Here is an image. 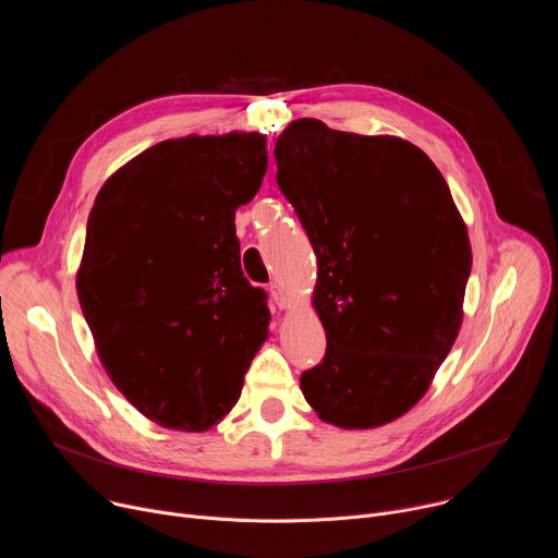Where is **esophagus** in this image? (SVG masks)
Returning <instances> with one entry per match:
<instances>
[{"label":"esophagus","instance_id":"1","mask_svg":"<svg viewBox=\"0 0 558 558\" xmlns=\"http://www.w3.org/2000/svg\"><path fill=\"white\" fill-rule=\"evenodd\" d=\"M269 291H271V298H274V302H276L280 308H287V293H284L282 284H278V282H271V284H269Z\"/></svg>","mask_w":558,"mask_h":558}]
</instances>
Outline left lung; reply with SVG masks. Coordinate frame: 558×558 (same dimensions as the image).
<instances>
[{"label": "left lung", "instance_id": "obj_1", "mask_svg": "<svg viewBox=\"0 0 558 558\" xmlns=\"http://www.w3.org/2000/svg\"><path fill=\"white\" fill-rule=\"evenodd\" d=\"M278 187L317 256L323 362L300 388L323 422L375 428L413 409L461 327L465 225L430 158L397 136L317 119L276 141Z\"/></svg>", "mask_w": 558, "mask_h": 558}]
</instances>
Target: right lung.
Wrapping results in <instances>:
<instances>
[{
  "instance_id": "obj_1",
  "label": "right lung",
  "mask_w": 558,
  "mask_h": 558,
  "mask_svg": "<svg viewBox=\"0 0 558 558\" xmlns=\"http://www.w3.org/2000/svg\"><path fill=\"white\" fill-rule=\"evenodd\" d=\"M265 145L258 132L163 141L90 211L78 304L114 386L161 426L222 420L267 338V293L243 274L233 225L260 190Z\"/></svg>"
}]
</instances>
